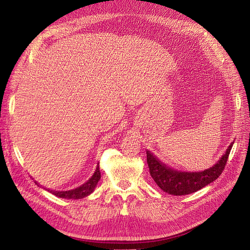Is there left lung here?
<instances>
[{
	"label": "left lung",
	"instance_id": "1",
	"mask_svg": "<svg viewBox=\"0 0 250 250\" xmlns=\"http://www.w3.org/2000/svg\"><path fill=\"white\" fill-rule=\"evenodd\" d=\"M231 143L226 152L222 155L220 161H218L213 167L201 172H181L169 168L167 165L147 151V163L156 185L166 193L171 195H188L200 190L203 187L213 183L223 172L226 162L232 147Z\"/></svg>",
	"mask_w": 250,
	"mask_h": 250
}]
</instances>
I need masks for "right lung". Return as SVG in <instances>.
Returning a JSON list of instances; mask_svg holds the SVG:
<instances>
[{
    "instance_id": "obj_1",
    "label": "right lung",
    "mask_w": 250,
    "mask_h": 250,
    "mask_svg": "<svg viewBox=\"0 0 250 250\" xmlns=\"http://www.w3.org/2000/svg\"><path fill=\"white\" fill-rule=\"evenodd\" d=\"M101 178V173L99 170V164L97 165V168L93 174V176L90 177L86 183L83 184L82 186L74 188V190H70V191H51L50 193L54 194L57 197L60 198H65V199H81L84 198L86 196H88L90 193H92L95 188L98 184V181L100 180ZM50 191V190H49Z\"/></svg>"
}]
</instances>
